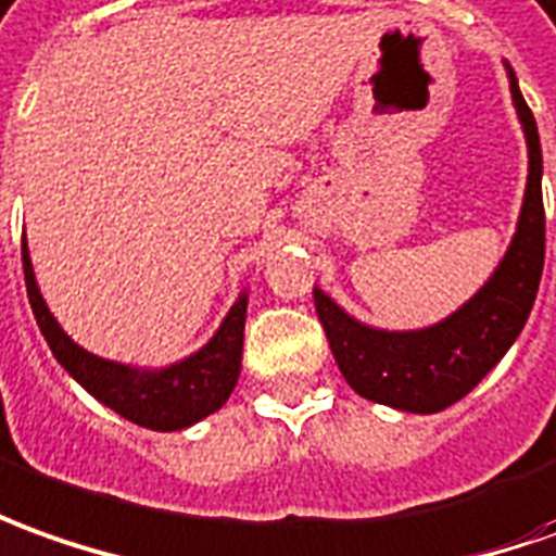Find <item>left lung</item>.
I'll list each match as a JSON object with an SVG mask.
<instances>
[{"instance_id":"1","label":"left lung","mask_w":556,"mask_h":556,"mask_svg":"<svg viewBox=\"0 0 556 556\" xmlns=\"http://www.w3.org/2000/svg\"><path fill=\"white\" fill-rule=\"evenodd\" d=\"M508 68L511 102L527 139L530 175L518 229L484 287L445 320L424 329H378L359 324L315 287V308L329 351L344 381L363 400L412 415H435L463 400L505 357L527 317L545 266V208H542V144L518 78Z\"/></svg>"}]
</instances>
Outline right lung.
<instances>
[{"mask_svg":"<svg viewBox=\"0 0 556 556\" xmlns=\"http://www.w3.org/2000/svg\"><path fill=\"white\" fill-rule=\"evenodd\" d=\"M23 278L36 324L51 344L56 363L66 369L90 396L109 405L126 420L156 432L187 430L202 417L214 415L236 388L241 372V342H244V315H248V290H241L239 300L224 317L208 342L197 354L178 359L163 369H139L117 359L96 357L72 342L66 329L56 324L48 302L41 296L23 236Z\"/></svg>","mask_w":556,"mask_h":556,"instance_id":"right-lung-1","label":"right lung"}]
</instances>
